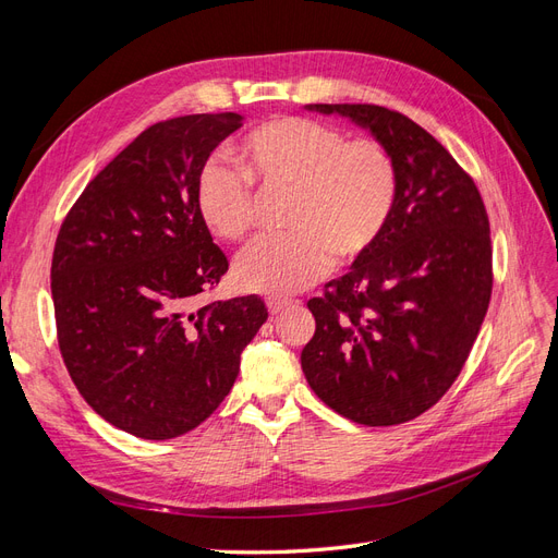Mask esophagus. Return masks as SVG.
<instances>
[{
    "label": "esophagus",
    "instance_id": "obj_1",
    "mask_svg": "<svg viewBox=\"0 0 558 558\" xmlns=\"http://www.w3.org/2000/svg\"><path fill=\"white\" fill-rule=\"evenodd\" d=\"M267 310H269V314H279V312H283V310H289L293 302L289 300V298H279V295H272V298H267Z\"/></svg>",
    "mask_w": 558,
    "mask_h": 558
}]
</instances>
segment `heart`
<instances>
[{"label": "heart", "instance_id": "b5f03b06", "mask_svg": "<svg viewBox=\"0 0 558 558\" xmlns=\"http://www.w3.org/2000/svg\"><path fill=\"white\" fill-rule=\"evenodd\" d=\"M240 170L209 162L195 189L199 221L238 242L256 226V193H289L283 238L260 240L234 263L242 291L291 295L324 277L335 258L353 265L377 246L398 199L396 160L377 137L347 134L305 116H283L244 134Z\"/></svg>", "mask_w": 558, "mask_h": 558}]
</instances>
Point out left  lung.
<instances>
[{"instance_id": "left-lung-1", "label": "left lung", "mask_w": 558, "mask_h": 558, "mask_svg": "<svg viewBox=\"0 0 558 558\" xmlns=\"http://www.w3.org/2000/svg\"><path fill=\"white\" fill-rule=\"evenodd\" d=\"M391 150L398 199L377 246L307 302L316 332L302 373L330 410L363 426L412 421L470 356L494 289L492 230L475 181L433 134L377 105H314Z\"/></svg>"}]
</instances>
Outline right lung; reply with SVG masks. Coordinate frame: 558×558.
I'll return each mask as SVG.
<instances>
[{
  "label": "right lung",
  "instance_id": "add662e5",
  "mask_svg": "<svg viewBox=\"0 0 558 558\" xmlns=\"http://www.w3.org/2000/svg\"><path fill=\"white\" fill-rule=\"evenodd\" d=\"M240 113H191L146 128L60 226L50 293L62 361L111 426L172 440L199 426L240 373L267 318L256 295L205 302L228 272L195 207L211 150Z\"/></svg>",
  "mask_w": 558,
  "mask_h": 558
}]
</instances>
